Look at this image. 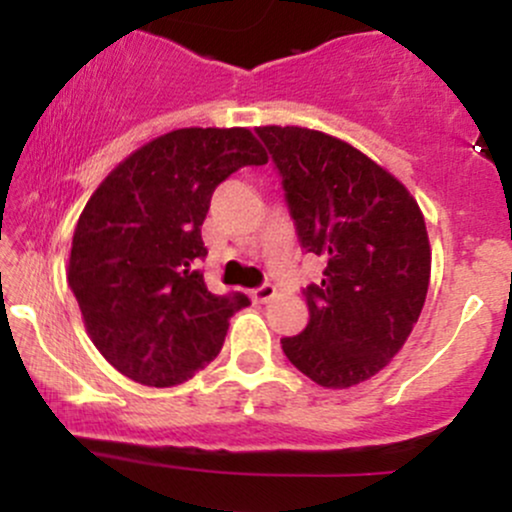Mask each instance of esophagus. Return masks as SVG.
<instances>
[{
  "mask_svg": "<svg viewBox=\"0 0 512 512\" xmlns=\"http://www.w3.org/2000/svg\"><path fill=\"white\" fill-rule=\"evenodd\" d=\"M274 296H276V286L274 284H262V286H257V289L250 291V298L255 303H269Z\"/></svg>",
  "mask_w": 512,
  "mask_h": 512,
  "instance_id": "1",
  "label": "esophagus"
}]
</instances>
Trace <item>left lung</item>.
Segmentation results:
<instances>
[{"mask_svg":"<svg viewBox=\"0 0 512 512\" xmlns=\"http://www.w3.org/2000/svg\"><path fill=\"white\" fill-rule=\"evenodd\" d=\"M298 243L325 262L303 289L310 320L281 349L322 387H351L383 370L424 308L431 245L407 187L351 144L305 127H257Z\"/></svg>","mask_w":512,"mask_h":512,"instance_id":"obj_1","label":"left lung"}]
</instances>
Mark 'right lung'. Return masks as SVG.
<instances>
[{
	"label": "right lung",
	"instance_id": "1",
	"mask_svg": "<svg viewBox=\"0 0 512 512\" xmlns=\"http://www.w3.org/2000/svg\"><path fill=\"white\" fill-rule=\"evenodd\" d=\"M264 163L250 129H175L125 158L88 199L69 289L96 349L134 383H185L219 356L231 315L250 305L245 293L216 296L204 284L202 223L228 175Z\"/></svg>",
	"mask_w": 512,
	"mask_h": 512
}]
</instances>
